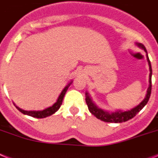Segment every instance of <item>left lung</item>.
Segmentation results:
<instances>
[{"label":"left lung","instance_id":"obj_1","mask_svg":"<svg viewBox=\"0 0 158 158\" xmlns=\"http://www.w3.org/2000/svg\"><path fill=\"white\" fill-rule=\"evenodd\" d=\"M136 45L140 47V48L144 49V50L147 53L146 49L144 47V45H142L141 43H136ZM147 60H148V63H149V71H150V74H149V86L148 87V90H147V94L145 95V98L144 99L141 103H140L139 105H137L136 107H135L134 108H132L131 110H128V111H125V112H122V111H117L116 112H105L104 110L100 109V108H97L95 104H93V102L91 101V98H90L88 93H86V103H87V105L88 107V110L90 111L91 114H93L94 116L97 119H99L102 121L104 122H110V123H122V122H125L127 120H130L132 118L134 117L136 114L140 112V110L144 108V106L146 105V104L149 101V97H150L151 95V89H152V67H151V63L150 61H149V57L147 55Z\"/></svg>","mask_w":158,"mask_h":158}]
</instances>
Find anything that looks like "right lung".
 Segmentation results:
<instances>
[{"mask_svg":"<svg viewBox=\"0 0 158 158\" xmlns=\"http://www.w3.org/2000/svg\"><path fill=\"white\" fill-rule=\"evenodd\" d=\"M71 83H70L69 84H67L66 87H65L64 89L62 91L61 94L59 95V98L57 99V101L53 104L51 107L50 108H47L46 109L42 110V111H25V110H22L21 108H19L18 107L16 106V108L19 110L20 112L22 113L25 114V115H28V116H30L32 117H35V118H45L46 116H49L50 115L54 114V112H57L58 110L59 109V108L61 107V104H62V102H63V97H64L65 94L67 92V89H68L69 86L71 85Z\"/></svg>","mask_w":158,"mask_h":158,"instance_id":"right-lung-1","label":"right lung"}]
</instances>
